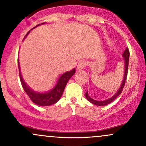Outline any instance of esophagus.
Here are the masks:
<instances>
[{
	"label": "esophagus",
	"instance_id": "34e87169",
	"mask_svg": "<svg viewBox=\"0 0 146 146\" xmlns=\"http://www.w3.org/2000/svg\"><path fill=\"white\" fill-rule=\"evenodd\" d=\"M86 65H87V64H86V62L85 61H80L79 63H78L77 69L78 70H81V69L85 68Z\"/></svg>",
	"mask_w": 146,
	"mask_h": 146
}]
</instances>
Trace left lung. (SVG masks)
<instances>
[{
    "label": "left lung",
    "mask_w": 146,
    "mask_h": 146,
    "mask_svg": "<svg viewBox=\"0 0 146 146\" xmlns=\"http://www.w3.org/2000/svg\"><path fill=\"white\" fill-rule=\"evenodd\" d=\"M122 57H123L124 63H125V71H124V77L123 79H122V83H121L120 87L118 89L117 92L113 96L109 98V99H106V100L104 101H96L94 100V99H92L90 96H89L88 92L87 91V92L85 93V97L87 98V99L90 101V103L94 104V105L99 106H106L108 104H110L111 102H113L116 98L120 94L121 92H122V90L124 88V86H125L126 79H127V71H128V64H129V51L128 48H126L123 54H122Z\"/></svg>",
    "instance_id": "obj_1"
}]
</instances>
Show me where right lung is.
I'll return each instance as SVG.
<instances>
[{
	"label": "right lung",
	"mask_w": 146,
	"mask_h": 146,
	"mask_svg": "<svg viewBox=\"0 0 146 146\" xmlns=\"http://www.w3.org/2000/svg\"><path fill=\"white\" fill-rule=\"evenodd\" d=\"M41 24H45V23H42ZM40 25V24H38V25L36 26L31 30H33V29H35L36 27H38ZM30 31L31 30L27 33V35L24 37V39H25L26 37H27L29 33H30ZM18 67H19V77H20V81L21 85L23 87V89L24 90L25 92L27 93V94L29 96L31 100L33 101L34 104H36L38 106H50L54 104H56L60 99L61 96H62L64 90L65 89V87L68 81L75 74V73H76V68H75L72 69L71 70L65 72V73H63L62 75H61L59 76V78L56 80V84L54 86L52 89H51V90L47 92H38L34 91L33 90H32L24 82L22 76H21L19 59H18Z\"/></svg>",
	"instance_id": "right-lung-1"
}]
</instances>
